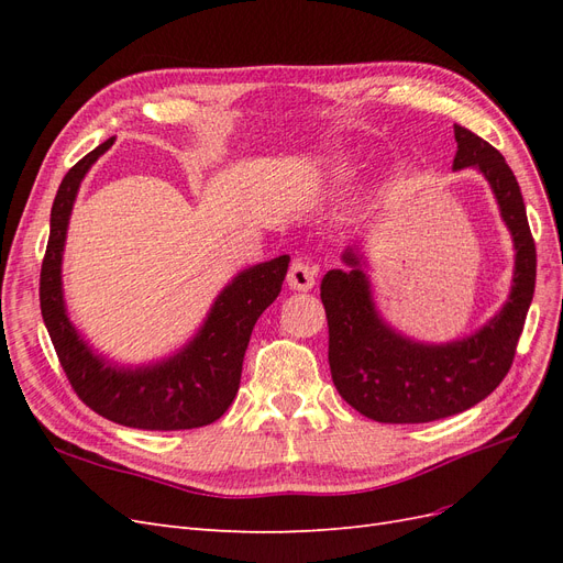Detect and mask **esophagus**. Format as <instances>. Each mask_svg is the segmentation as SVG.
<instances>
[{
  "label": "esophagus",
  "instance_id": "34e87169",
  "mask_svg": "<svg viewBox=\"0 0 563 563\" xmlns=\"http://www.w3.org/2000/svg\"><path fill=\"white\" fill-rule=\"evenodd\" d=\"M288 288H294V291H310L317 282V267L308 261L298 255V258L291 261V267H288Z\"/></svg>",
  "mask_w": 563,
  "mask_h": 563
}]
</instances>
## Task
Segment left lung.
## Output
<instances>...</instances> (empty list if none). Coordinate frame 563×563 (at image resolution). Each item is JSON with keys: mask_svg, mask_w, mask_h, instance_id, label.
Listing matches in <instances>:
<instances>
[{"mask_svg": "<svg viewBox=\"0 0 563 563\" xmlns=\"http://www.w3.org/2000/svg\"><path fill=\"white\" fill-rule=\"evenodd\" d=\"M453 168L474 166L486 176L515 236V286L500 314L482 331L449 345H420L378 317L360 258L343 255L347 272L329 269L321 302L329 319V366L335 389L362 416L378 422H430L467 411L486 399L515 362L526 312L536 291V242L519 183L500 152L455 124Z\"/></svg>", "mask_w": 563, "mask_h": 563, "instance_id": "8db88e82", "label": "left lung"}]
</instances>
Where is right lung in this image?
Masks as SVG:
<instances>
[{"instance_id":"right-lung-1","label":"right lung","mask_w":563,"mask_h":563,"mask_svg":"<svg viewBox=\"0 0 563 563\" xmlns=\"http://www.w3.org/2000/svg\"><path fill=\"white\" fill-rule=\"evenodd\" d=\"M114 139L91 150L65 174L51 209L40 275V305L51 343L77 397L124 428L192 430L223 416L240 389L244 352L258 317L282 291L288 255L244 269L213 302L197 338L172 360L145 368L108 366L77 335L65 314L60 261L67 220L81 178Z\"/></svg>"}]
</instances>
